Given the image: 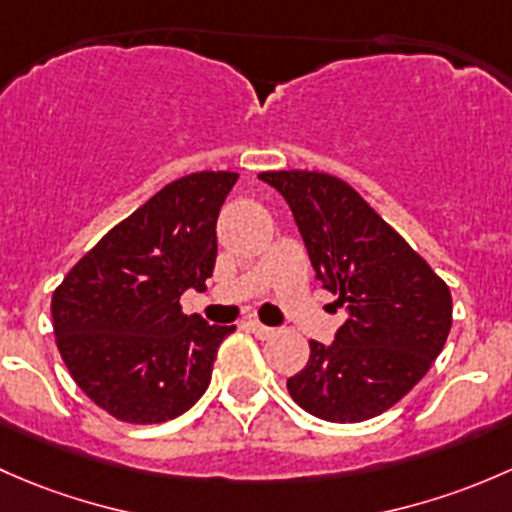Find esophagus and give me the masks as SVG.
I'll use <instances>...</instances> for the list:
<instances>
[{
    "mask_svg": "<svg viewBox=\"0 0 512 512\" xmlns=\"http://www.w3.org/2000/svg\"><path fill=\"white\" fill-rule=\"evenodd\" d=\"M246 325H249L251 333H254L256 337H261V340H266V337H271L273 333H276V330L268 328V325H263V323H258V320H249Z\"/></svg>",
    "mask_w": 512,
    "mask_h": 512,
    "instance_id": "1",
    "label": "esophagus"
}]
</instances>
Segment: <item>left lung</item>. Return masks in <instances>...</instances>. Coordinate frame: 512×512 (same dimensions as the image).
<instances>
[{
    "label": "left lung",
    "instance_id": "1",
    "mask_svg": "<svg viewBox=\"0 0 512 512\" xmlns=\"http://www.w3.org/2000/svg\"><path fill=\"white\" fill-rule=\"evenodd\" d=\"M291 207L315 278L347 305L330 345L310 340L288 379L318 419L355 424L387 412L429 372L451 330L449 286L350 187L325 172H261Z\"/></svg>",
    "mask_w": 512,
    "mask_h": 512
}]
</instances>
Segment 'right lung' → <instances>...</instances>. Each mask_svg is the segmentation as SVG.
<instances>
[{"label":"right lung","mask_w":512,"mask_h":512,"mask_svg":"<svg viewBox=\"0 0 512 512\" xmlns=\"http://www.w3.org/2000/svg\"><path fill=\"white\" fill-rule=\"evenodd\" d=\"M236 172H194L162 187L68 271L51 298L54 335L88 399L128 424H162L207 392L234 325L184 315L217 263V219Z\"/></svg>","instance_id":"add662e5"}]
</instances>
